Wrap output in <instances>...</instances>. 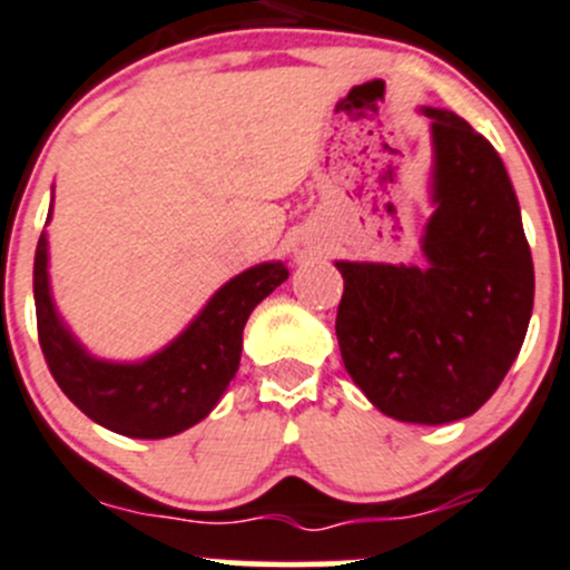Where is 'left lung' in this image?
<instances>
[{"label": "left lung", "instance_id": "1", "mask_svg": "<svg viewBox=\"0 0 570 570\" xmlns=\"http://www.w3.org/2000/svg\"><path fill=\"white\" fill-rule=\"evenodd\" d=\"M433 137L424 264L336 262L344 370L396 422L480 411L513 366L532 317L534 269L504 163L461 115L422 107Z\"/></svg>", "mask_w": 570, "mask_h": 570}]
</instances>
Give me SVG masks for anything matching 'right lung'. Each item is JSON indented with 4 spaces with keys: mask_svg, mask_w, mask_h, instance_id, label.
Here are the masks:
<instances>
[{
    "mask_svg": "<svg viewBox=\"0 0 570 570\" xmlns=\"http://www.w3.org/2000/svg\"><path fill=\"white\" fill-rule=\"evenodd\" d=\"M286 278L284 262L256 264L226 281L159 353L142 361H107L90 355L57 312L43 232L32 273L40 350L62 394L96 424L129 439H168L209 416L220 402L239 370L245 322Z\"/></svg>",
    "mask_w": 570,
    "mask_h": 570,
    "instance_id": "1",
    "label": "right lung"
}]
</instances>
